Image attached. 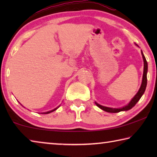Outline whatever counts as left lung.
Wrapping results in <instances>:
<instances>
[{
  "label": "left lung",
  "mask_w": 157,
  "mask_h": 157,
  "mask_svg": "<svg viewBox=\"0 0 157 157\" xmlns=\"http://www.w3.org/2000/svg\"><path fill=\"white\" fill-rule=\"evenodd\" d=\"M141 54L143 56V62H144V68H143V75L141 86H140L139 91L137 92V94L135 95V96L134 98H132V100L130 101L128 105L124 106V107H123L122 108L114 109V108L104 107V106H102L99 104H98L97 102H95V105H96L98 107L100 108L101 109L107 111V112H109V113H118L122 111H127V110L131 109L133 107H134L135 105L138 102V101L140 99V98L142 97V95H143V94H144L146 89V86H147V61H146L145 57L142 51H141Z\"/></svg>",
  "instance_id": "1"
}]
</instances>
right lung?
<instances>
[{
	"instance_id": "add662e5",
	"label": "right lung",
	"mask_w": 157,
	"mask_h": 157,
	"mask_svg": "<svg viewBox=\"0 0 157 157\" xmlns=\"http://www.w3.org/2000/svg\"><path fill=\"white\" fill-rule=\"evenodd\" d=\"M57 108H58V107H57ZM57 108H55V109H53V110H51V111H47V112H44V113H42V114H43V113H44V114L50 113H51V112H52V111H55V110H56Z\"/></svg>"
}]
</instances>
